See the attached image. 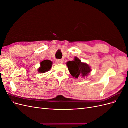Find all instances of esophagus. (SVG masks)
Returning a JSON list of instances; mask_svg holds the SVG:
<instances>
[{
    "label": "esophagus",
    "mask_w": 128,
    "mask_h": 128,
    "mask_svg": "<svg viewBox=\"0 0 128 128\" xmlns=\"http://www.w3.org/2000/svg\"><path fill=\"white\" fill-rule=\"evenodd\" d=\"M56 62L58 64H63L64 63V61L62 60L58 59V60H56Z\"/></svg>",
    "instance_id": "esophagus-1"
}]
</instances>
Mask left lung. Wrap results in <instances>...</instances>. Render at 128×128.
I'll return each mask as SVG.
<instances>
[{
	"label": "left lung",
	"instance_id": "obj_1",
	"mask_svg": "<svg viewBox=\"0 0 128 128\" xmlns=\"http://www.w3.org/2000/svg\"><path fill=\"white\" fill-rule=\"evenodd\" d=\"M67 66L69 72L74 78H85L91 72V68L88 64L82 62L77 57H75L74 60L67 62Z\"/></svg>",
	"mask_w": 128,
	"mask_h": 128
}]
</instances>
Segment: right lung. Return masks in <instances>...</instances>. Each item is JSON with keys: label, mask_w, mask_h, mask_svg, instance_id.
<instances>
[{"label": "right lung", "mask_w": 128, "mask_h": 128, "mask_svg": "<svg viewBox=\"0 0 128 128\" xmlns=\"http://www.w3.org/2000/svg\"><path fill=\"white\" fill-rule=\"evenodd\" d=\"M52 62L48 60L42 61L40 62V66L38 69V72L42 74L49 71L52 68Z\"/></svg>", "instance_id": "add662e5"}]
</instances>
